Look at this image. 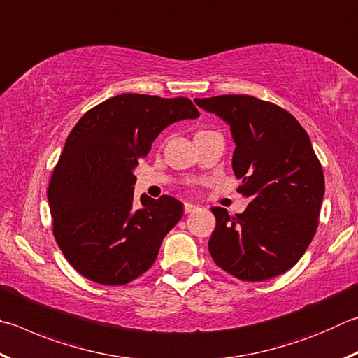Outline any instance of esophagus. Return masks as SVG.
<instances>
[{
  "mask_svg": "<svg viewBox=\"0 0 358 358\" xmlns=\"http://www.w3.org/2000/svg\"><path fill=\"white\" fill-rule=\"evenodd\" d=\"M197 210V206L196 205H192V203H185V213L187 214V213H192V211H196Z\"/></svg>",
  "mask_w": 358,
  "mask_h": 358,
  "instance_id": "esophagus-1",
  "label": "esophagus"
}]
</instances>
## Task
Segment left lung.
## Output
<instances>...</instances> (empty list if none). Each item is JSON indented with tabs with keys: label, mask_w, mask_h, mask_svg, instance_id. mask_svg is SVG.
Wrapping results in <instances>:
<instances>
[{
	"label": "left lung",
	"mask_w": 358,
	"mask_h": 358,
	"mask_svg": "<svg viewBox=\"0 0 358 358\" xmlns=\"http://www.w3.org/2000/svg\"><path fill=\"white\" fill-rule=\"evenodd\" d=\"M196 103L230 125L238 192L250 200L236 216L211 208L214 263L244 282L280 275L301 259L320 222L324 173L308 134L287 109L252 95Z\"/></svg>",
	"instance_id": "left-lung-1"
}]
</instances>
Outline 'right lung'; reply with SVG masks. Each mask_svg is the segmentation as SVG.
<instances>
[{"instance_id": "1", "label": "right lung", "mask_w": 358, "mask_h": 358, "mask_svg": "<svg viewBox=\"0 0 358 358\" xmlns=\"http://www.w3.org/2000/svg\"><path fill=\"white\" fill-rule=\"evenodd\" d=\"M199 115L186 96L122 94L78 120L51 175L48 203L56 243L83 277L120 287L152 268L183 205L144 194L136 206L133 171L167 125Z\"/></svg>"}]
</instances>
